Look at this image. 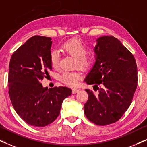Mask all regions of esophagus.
Returning <instances> with one entry per match:
<instances>
[{
    "instance_id": "esophagus-1",
    "label": "esophagus",
    "mask_w": 147,
    "mask_h": 147,
    "mask_svg": "<svg viewBox=\"0 0 147 147\" xmlns=\"http://www.w3.org/2000/svg\"><path fill=\"white\" fill-rule=\"evenodd\" d=\"M80 90V89H79V88H75V89H73V90H72V94H77V93L79 92V91Z\"/></svg>"
}]
</instances>
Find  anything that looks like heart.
I'll list each match as a JSON object with an SVG mask.
<instances>
[{"label":"heart","instance_id":"obj_1","mask_svg":"<svg viewBox=\"0 0 147 147\" xmlns=\"http://www.w3.org/2000/svg\"><path fill=\"white\" fill-rule=\"evenodd\" d=\"M62 50L66 54L76 59L75 65L83 70H88L94 64V58L92 55L86 54L87 49L85 44L78 38H72L62 45ZM50 62L52 67L57 68L60 64V55L56 51H51ZM81 78L79 72H65L61 77L63 83L70 87H75Z\"/></svg>","mask_w":147,"mask_h":147}]
</instances>
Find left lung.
<instances>
[{"label": "left lung", "mask_w": 147, "mask_h": 147, "mask_svg": "<svg viewBox=\"0 0 147 147\" xmlns=\"http://www.w3.org/2000/svg\"><path fill=\"white\" fill-rule=\"evenodd\" d=\"M96 41V62L85 82L99 91L96 96L85 90L89 97L84 112L91 122L107 125L119 120L130 106L137 87L138 72L133 54L117 38L104 36Z\"/></svg>", "instance_id": "left-lung-1"}]
</instances>
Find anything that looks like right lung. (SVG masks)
Instances as JSON below:
<instances>
[{
    "instance_id": "right-lung-1",
    "label": "right lung",
    "mask_w": 147,
    "mask_h": 147,
    "mask_svg": "<svg viewBox=\"0 0 147 147\" xmlns=\"http://www.w3.org/2000/svg\"><path fill=\"white\" fill-rule=\"evenodd\" d=\"M51 44L50 37H31L13 53L9 65V95L13 107L24 121L36 127L54 121L62 102L72 94L68 87L48 90L40 83L52 69Z\"/></svg>"
}]
</instances>
